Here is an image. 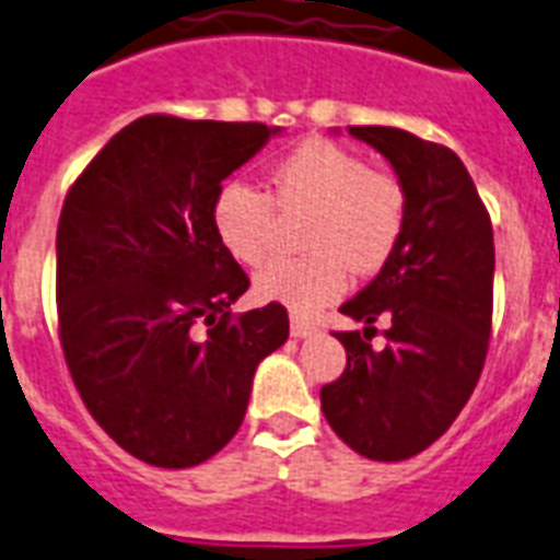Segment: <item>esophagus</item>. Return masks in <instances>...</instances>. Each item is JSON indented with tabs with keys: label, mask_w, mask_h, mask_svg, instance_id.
Instances as JSON below:
<instances>
[{
	"label": "esophagus",
	"mask_w": 560,
	"mask_h": 560,
	"mask_svg": "<svg viewBox=\"0 0 560 560\" xmlns=\"http://www.w3.org/2000/svg\"><path fill=\"white\" fill-rule=\"evenodd\" d=\"M317 332V323L305 320V317H291V335L293 338H312Z\"/></svg>",
	"instance_id": "34e87169"
}]
</instances>
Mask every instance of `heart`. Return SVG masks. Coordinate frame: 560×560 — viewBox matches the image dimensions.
I'll use <instances>...</instances> for the list:
<instances>
[{
    "mask_svg": "<svg viewBox=\"0 0 560 560\" xmlns=\"http://www.w3.org/2000/svg\"><path fill=\"white\" fill-rule=\"evenodd\" d=\"M279 207H312L305 258H276L255 276V293L293 314H314L347 288V264L376 272L400 243L407 192L392 175L371 172L362 153L308 139L269 172ZM272 201L246 180H225L210 201V225L228 255L246 267L264 260L272 234Z\"/></svg>",
    "mask_w": 560,
    "mask_h": 560,
    "instance_id": "1",
    "label": "heart"
}]
</instances>
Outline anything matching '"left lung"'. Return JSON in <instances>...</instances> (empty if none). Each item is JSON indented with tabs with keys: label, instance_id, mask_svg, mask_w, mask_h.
Here are the masks:
<instances>
[{
	"label": "left lung",
	"instance_id": "8db88e82",
	"mask_svg": "<svg viewBox=\"0 0 560 560\" xmlns=\"http://www.w3.org/2000/svg\"><path fill=\"white\" fill-rule=\"evenodd\" d=\"M395 168L407 192L400 243L376 279L343 302L364 335L338 332L347 368L323 385V416L368 459H409L454 424L478 385L492 320L490 213L457 153L397 127H350ZM393 326L383 351L370 332Z\"/></svg>",
	"mask_w": 560,
	"mask_h": 560
}]
</instances>
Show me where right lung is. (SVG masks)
Segmentation results:
<instances>
[{
	"mask_svg": "<svg viewBox=\"0 0 560 560\" xmlns=\"http://www.w3.org/2000/svg\"><path fill=\"white\" fill-rule=\"evenodd\" d=\"M279 132L144 115L65 198L56 291L70 376L94 421L151 466L186 469L225 448L260 359L288 341L279 302L231 317L248 279L210 225L222 180Z\"/></svg>",
	"mask_w": 560,
	"mask_h": 560,
	"instance_id": "1",
	"label": "right lung"
}]
</instances>
